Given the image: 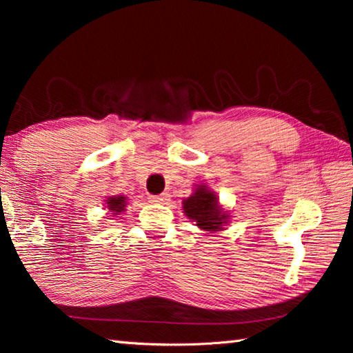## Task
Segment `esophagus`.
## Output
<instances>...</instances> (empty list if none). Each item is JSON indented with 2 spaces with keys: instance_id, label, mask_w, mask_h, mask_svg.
<instances>
[{
  "instance_id": "esophagus-1",
  "label": "esophagus",
  "mask_w": 353,
  "mask_h": 353,
  "mask_svg": "<svg viewBox=\"0 0 353 353\" xmlns=\"http://www.w3.org/2000/svg\"><path fill=\"white\" fill-rule=\"evenodd\" d=\"M149 199H151V202H157V204H166L170 201V193L149 196Z\"/></svg>"
}]
</instances>
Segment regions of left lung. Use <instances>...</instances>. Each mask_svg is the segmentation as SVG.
I'll list each match as a JSON object with an SVG mask.
<instances>
[{
    "label": "left lung",
    "mask_w": 353,
    "mask_h": 353,
    "mask_svg": "<svg viewBox=\"0 0 353 353\" xmlns=\"http://www.w3.org/2000/svg\"><path fill=\"white\" fill-rule=\"evenodd\" d=\"M183 212L190 219L198 223L196 225L207 232H216L221 229V225L227 223V214L219 208L216 196L204 185H199L196 193L183 201Z\"/></svg>",
    "instance_id": "obj_1"
}]
</instances>
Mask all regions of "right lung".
Masks as SVG:
<instances>
[{"mask_svg": "<svg viewBox=\"0 0 353 353\" xmlns=\"http://www.w3.org/2000/svg\"><path fill=\"white\" fill-rule=\"evenodd\" d=\"M107 207H109L110 212H113V214H119L126 207V199L123 196H117V198L113 196V198L107 199Z\"/></svg>", "mask_w": 353, "mask_h": 353, "instance_id": "add662e5", "label": "right lung"}]
</instances>
